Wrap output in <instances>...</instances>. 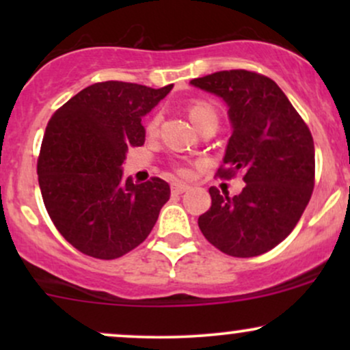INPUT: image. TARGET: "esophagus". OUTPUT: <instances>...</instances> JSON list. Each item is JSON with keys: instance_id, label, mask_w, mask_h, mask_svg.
Wrapping results in <instances>:
<instances>
[{"instance_id": "esophagus-1", "label": "esophagus", "mask_w": 350, "mask_h": 350, "mask_svg": "<svg viewBox=\"0 0 350 350\" xmlns=\"http://www.w3.org/2000/svg\"><path fill=\"white\" fill-rule=\"evenodd\" d=\"M187 189H189L187 184H183V183H172L171 184L172 194H183V192H186Z\"/></svg>"}]
</instances>
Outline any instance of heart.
<instances>
[{"mask_svg": "<svg viewBox=\"0 0 350 350\" xmlns=\"http://www.w3.org/2000/svg\"><path fill=\"white\" fill-rule=\"evenodd\" d=\"M187 113L191 122L196 124V126H200L202 123H206L207 120H217V110L212 103L206 102V100H192L187 105ZM159 123H161V113H156L151 116V120L146 124L148 135H156L158 131ZM183 174H186V170H180Z\"/></svg>", "mask_w": 350, "mask_h": 350, "instance_id": "obj_1", "label": "heart"}]
</instances>
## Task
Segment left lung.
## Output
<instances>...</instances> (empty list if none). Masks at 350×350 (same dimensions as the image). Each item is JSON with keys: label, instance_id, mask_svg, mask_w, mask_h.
Segmentation results:
<instances>
[{"label": "left lung", "instance_id": "obj_1", "mask_svg": "<svg viewBox=\"0 0 350 350\" xmlns=\"http://www.w3.org/2000/svg\"><path fill=\"white\" fill-rule=\"evenodd\" d=\"M228 107L232 131L222 179L242 172L239 196L208 189L212 206L199 217L204 237L239 258L267 253L299 222L314 189V142L283 90L267 75L220 70L191 80Z\"/></svg>", "mask_w": 350, "mask_h": 350}]
</instances>
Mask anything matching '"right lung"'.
<instances>
[{
	"mask_svg": "<svg viewBox=\"0 0 350 350\" xmlns=\"http://www.w3.org/2000/svg\"><path fill=\"white\" fill-rule=\"evenodd\" d=\"M108 80L83 88L51 116L38 159L44 206L60 235L100 260L144 242L170 200L166 180L135 184L122 164L144 143L142 118L171 92Z\"/></svg>",
	"mask_w": 350,
	"mask_h": 350,
	"instance_id": "obj_1",
	"label": "right lung"
}]
</instances>
